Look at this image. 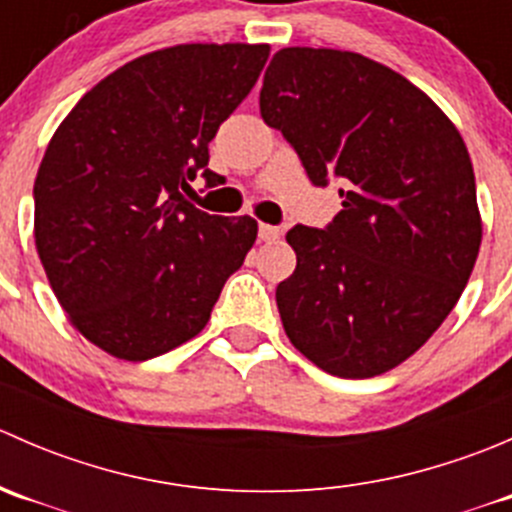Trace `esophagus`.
I'll return each instance as SVG.
<instances>
[{
  "instance_id": "34e87169",
  "label": "esophagus",
  "mask_w": 512,
  "mask_h": 512,
  "mask_svg": "<svg viewBox=\"0 0 512 512\" xmlns=\"http://www.w3.org/2000/svg\"><path fill=\"white\" fill-rule=\"evenodd\" d=\"M280 235H282L280 227L265 225V223L260 225V240H262V242H275V240H280Z\"/></svg>"
}]
</instances>
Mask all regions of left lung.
Segmentation results:
<instances>
[{"label":"left lung","mask_w":512,"mask_h":512,"mask_svg":"<svg viewBox=\"0 0 512 512\" xmlns=\"http://www.w3.org/2000/svg\"><path fill=\"white\" fill-rule=\"evenodd\" d=\"M260 113L314 185L342 183L332 223L287 232L297 267L277 309L289 342L332 376L384 374L441 327L476 265L466 143L421 89L354 51H277Z\"/></svg>","instance_id":"left-lung-1"}]
</instances>
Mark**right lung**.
<instances>
[{"mask_svg":"<svg viewBox=\"0 0 512 512\" xmlns=\"http://www.w3.org/2000/svg\"><path fill=\"white\" fill-rule=\"evenodd\" d=\"M267 44H180L128 61L64 118L34 180V240L71 324L146 361L203 332L255 245L247 215L185 200L208 143L252 91Z\"/></svg>","mask_w":512,"mask_h":512,"instance_id":"add662e5","label":"right lung"}]
</instances>
